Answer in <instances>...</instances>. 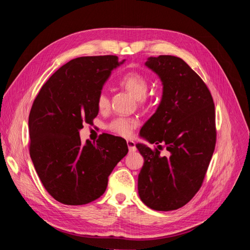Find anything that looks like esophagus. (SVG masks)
<instances>
[{
  "label": "esophagus",
  "instance_id": "1",
  "mask_svg": "<svg viewBox=\"0 0 250 250\" xmlns=\"http://www.w3.org/2000/svg\"><path fill=\"white\" fill-rule=\"evenodd\" d=\"M127 146L128 149H129V152H134V151L137 150V147H135V144L133 141H127Z\"/></svg>",
  "mask_w": 250,
  "mask_h": 250
}]
</instances>
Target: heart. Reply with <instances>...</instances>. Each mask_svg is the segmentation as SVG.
Here are the masks:
<instances>
[{"label": "heart", "instance_id": "obj_1", "mask_svg": "<svg viewBox=\"0 0 250 250\" xmlns=\"http://www.w3.org/2000/svg\"><path fill=\"white\" fill-rule=\"evenodd\" d=\"M120 84L124 87L128 93H130L135 99L138 100L140 105H146L148 103V98L146 96L149 88V79L145 75L139 72H129L125 74L121 78ZM97 107L99 110H106L109 107V97L106 92L99 93L97 96ZM139 125V121L134 118L118 117L106 125V129L111 133L118 135L121 138H130L133 130Z\"/></svg>", "mask_w": 250, "mask_h": 250}]
</instances>
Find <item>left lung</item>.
<instances>
[{
	"label": "left lung",
	"mask_w": 250,
	"mask_h": 250,
	"mask_svg": "<svg viewBox=\"0 0 250 250\" xmlns=\"http://www.w3.org/2000/svg\"><path fill=\"white\" fill-rule=\"evenodd\" d=\"M146 65L164 89L160 106L141 129L158 146L137 145L145 160L138 188L147 207L168 211L184 207L202 186L216 146L215 104L206 83L181 58L150 57ZM163 147L170 157L160 156Z\"/></svg>",
	"instance_id": "1"
}]
</instances>
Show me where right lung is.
<instances>
[{"mask_svg": "<svg viewBox=\"0 0 250 250\" xmlns=\"http://www.w3.org/2000/svg\"><path fill=\"white\" fill-rule=\"evenodd\" d=\"M116 55L75 58L43 83L29 115L30 156L42 186L55 200L81 206L100 197L108 177L127 154L124 139L104 133L82 145L79 130L98 116L97 96Z\"/></svg>", "mask_w": 250, "mask_h": 250, "instance_id": "right-lung-1", "label": "right lung"}]
</instances>
